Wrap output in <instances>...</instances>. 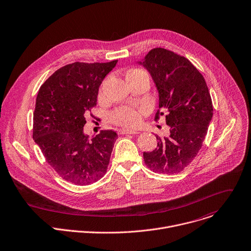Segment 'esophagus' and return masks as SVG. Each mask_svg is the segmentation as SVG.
Segmentation results:
<instances>
[{
    "label": "esophagus",
    "instance_id": "1",
    "mask_svg": "<svg viewBox=\"0 0 251 251\" xmlns=\"http://www.w3.org/2000/svg\"><path fill=\"white\" fill-rule=\"evenodd\" d=\"M119 133L120 134H133V135H136L139 132L136 131V130H131V129H121V130H119Z\"/></svg>",
    "mask_w": 251,
    "mask_h": 251
}]
</instances>
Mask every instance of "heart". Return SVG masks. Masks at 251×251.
<instances>
[{"label":"heart","instance_id":"obj_1","mask_svg":"<svg viewBox=\"0 0 251 251\" xmlns=\"http://www.w3.org/2000/svg\"><path fill=\"white\" fill-rule=\"evenodd\" d=\"M147 75V73L140 69L131 70L126 74V80L134 75ZM101 95L102 93L100 92V96ZM144 113V108H132L127 106H121L111 113L110 119L114 124L122 127H135L140 124Z\"/></svg>","mask_w":251,"mask_h":251}]
</instances>
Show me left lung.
Masks as SVG:
<instances>
[{"instance_id":"obj_1","label":"left lung","mask_w":251,"mask_h":251,"mask_svg":"<svg viewBox=\"0 0 251 251\" xmlns=\"http://www.w3.org/2000/svg\"><path fill=\"white\" fill-rule=\"evenodd\" d=\"M151 74L158 92V110L165 112L170 136H158L157 148L144 151V160L157 174L182 172L195 158L213 117V104L204 76L185 57L164 48L151 49L141 62Z\"/></svg>"}]
</instances>
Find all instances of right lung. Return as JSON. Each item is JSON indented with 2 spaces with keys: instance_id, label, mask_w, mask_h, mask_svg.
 I'll list each match as a JSON object with an SVG mask.
<instances>
[{
  "instance_id": "obj_1",
  "label": "right lung",
  "mask_w": 251,
  "mask_h": 251,
  "mask_svg": "<svg viewBox=\"0 0 251 251\" xmlns=\"http://www.w3.org/2000/svg\"><path fill=\"white\" fill-rule=\"evenodd\" d=\"M116 63L66 65L45 80L37 94L34 142L51 168L75 185L97 182L107 171L116 132L102 130L89 139L83 126L88 111L97 105L100 83Z\"/></svg>"
}]
</instances>
